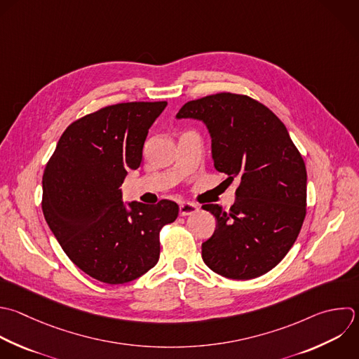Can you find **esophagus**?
I'll return each mask as SVG.
<instances>
[{
  "label": "esophagus",
  "instance_id": "esophagus-1",
  "mask_svg": "<svg viewBox=\"0 0 359 359\" xmlns=\"http://www.w3.org/2000/svg\"><path fill=\"white\" fill-rule=\"evenodd\" d=\"M198 205L195 203H181L180 205V216H189L198 212Z\"/></svg>",
  "mask_w": 359,
  "mask_h": 359
}]
</instances>
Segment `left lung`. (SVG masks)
Segmentation results:
<instances>
[{"mask_svg":"<svg viewBox=\"0 0 359 359\" xmlns=\"http://www.w3.org/2000/svg\"><path fill=\"white\" fill-rule=\"evenodd\" d=\"M177 118L206 123L215 168L238 184L229 210L202 206L217 220L202 244L205 264L230 279L266 273L292 248L306 216V165L285 125L264 104L233 93L189 101Z\"/></svg>","mask_w":359,"mask_h":359,"instance_id":"left-lung-1","label":"left lung"}]
</instances>
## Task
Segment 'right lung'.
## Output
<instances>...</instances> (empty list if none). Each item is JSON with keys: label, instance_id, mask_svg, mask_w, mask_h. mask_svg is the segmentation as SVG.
I'll use <instances>...</instances> for the list:
<instances>
[{"label": "right lung", "instance_id": "right-lung-1", "mask_svg": "<svg viewBox=\"0 0 359 359\" xmlns=\"http://www.w3.org/2000/svg\"><path fill=\"white\" fill-rule=\"evenodd\" d=\"M165 107L122 102L88 114L67 126L46 163L45 219L67 257L100 282L121 285L151 269L160 231L178 216L168 199L126 210L119 189L140 167L149 128Z\"/></svg>", "mask_w": 359, "mask_h": 359}]
</instances>
